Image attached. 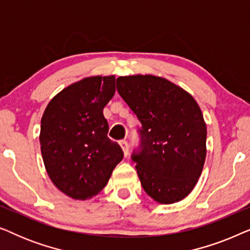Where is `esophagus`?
<instances>
[{
    "mask_svg": "<svg viewBox=\"0 0 250 250\" xmlns=\"http://www.w3.org/2000/svg\"><path fill=\"white\" fill-rule=\"evenodd\" d=\"M119 145H121L123 151H124V155L127 156L128 155V143L126 140H122V141H119Z\"/></svg>",
    "mask_w": 250,
    "mask_h": 250,
    "instance_id": "34e87169",
    "label": "esophagus"
}]
</instances>
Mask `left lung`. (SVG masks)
Listing matches in <instances>:
<instances>
[{"instance_id":"left-lung-1","label":"left lung","mask_w":250,"mask_h":250,"mask_svg":"<svg viewBox=\"0 0 250 250\" xmlns=\"http://www.w3.org/2000/svg\"><path fill=\"white\" fill-rule=\"evenodd\" d=\"M116 86L142 125L131 158L143 189L160 204L182 200L206 159L207 129L199 105L188 92L152 75L118 77Z\"/></svg>"}]
</instances>
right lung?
<instances>
[{"instance_id": "right-lung-1", "label": "right lung", "mask_w": 250, "mask_h": 250, "mask_svg": "<svg viewBox=\"0 0 250 250\" xmlns=\"http://www.w3.org/2000/svg\"><path fill=\"white\" fill-rule=\"evenodd\" d=\"M115 94L114 76L84 78L57 94L41 121V151L60 191L85 200L105 187L124 157L108 138L104 108Z\"/></svg>"}]
</instances>
